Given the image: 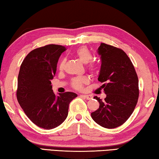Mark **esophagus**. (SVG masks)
Here are the masks:
<instances>
[{
  "label": "esophagus",
  "mask_w": 159,
  "mask_h": 159,
  "mask_svg": "<svg viewBox=\"0 0 159 159\" xmlns=\"http://www.w3.org/2000/svg\"><path fill=\"white\" fill-rule=\"evenodd\" d=\"M80 96L83 97V98H85V99H88V100H90V99H91L93 98V97L91 96V95H81Z\"/></svg>",
  "instance_id": "34e87169"
}]
</instances>
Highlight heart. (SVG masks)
<instances>
[{"mask_svg": "<svg viewBox=\"0 0 159 159\" xmlns=\"http://www.w3.org/2000/svg\"><path fill=\"white\" fill-rule=\"evenodd\" d=\"M74 55L76 57L79 58L82 62L84 64H87V68L90 71L93 72V73L96 71L97 69H98V66H97V64L94 62V61H91L93 59V54L87 47L83 46L78 48V49L75 51ZM65 63L66 58L62 57L60 60V62H59V69L62 71L64 69V66H65ZM89 82V77L87 76H80L74 78V79L71 80V84L74 89L80 90H82L83 87H84V85L88 84Z\"/></svg>", "mask_w": 159, "mask_h": 159, "instance_id": "heart-1", "label": "heart"}]
</instances>
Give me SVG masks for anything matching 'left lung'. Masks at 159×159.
I'll list each match as a JSON object with an SVG mask.
<instances>
[{"label":"left lung","instance_id":"1","mask_svg":"<svg viewBox=\"0 0 159 159\" xmlns=\"http://www.w3.org/2000/svg\"><path fill=\"white\" fill-rule=\"evenodd\" d=\"M102 60L98 80L107 97L94 98L99 107L91 116L99 125L115 128L123 125L133 114L139 98L138 77L130 59L120 48L102 43L98 48Z\"/></svg>","mask_w":159,"mask_h":159}]
</instances>
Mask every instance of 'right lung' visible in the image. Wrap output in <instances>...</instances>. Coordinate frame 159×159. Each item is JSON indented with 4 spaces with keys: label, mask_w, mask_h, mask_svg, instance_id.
Returning a JSON list of instances; mask_svg holds the SVG:
<instances>
[{
    "label": "right lung",
    "mask_w": 159,
    "mask_h": 159,
    "mask_svg": "<svg viewBox=\"0 0 159 159\" xmlns=\"http://www.w3.org/2000/svg\"><path fill=\"white\" fill-rule=\"evenodd\" d=\"M64 46L50 44L38 48L26 56L18 75L17 98L25 114L34 124L50 130L62 123L68 116L69 103L76 93L56 96L51 80L57 70Z\"/></svg>",
    "instance_id": "1"
}]
</instances>
